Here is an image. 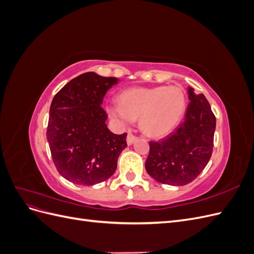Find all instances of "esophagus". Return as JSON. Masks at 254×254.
Returning a JSON list of instances; mask_svg holds the SVG:
<instances>
[{
	"label": "esophagus",
	"instance_id": "34e87169",
	"mask_svg": "<svg viewBox=\"0 0 254 254\" xmlns=\"http://www.w3.org/2000/svg\"><path fill=\"white\" fill-rule=\"evenodd\" d=\"M135 141H136V136H135V135H133V134H131V133H129V134L127 135V144H128V145H132Z\"/></svg>",
	"mask_w": 254,
	"mask_h": 254
}]
</instances>
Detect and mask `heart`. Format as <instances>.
I'll use <instances>...</instances> for the list:
<instances>
[{"label": "heart", "instance_id": "heart-1", "mask_svg": "<svg viewBox=\"0 0 254 254\" xmlns=\"http://www.w3.org/2000/svg\"><path fill=\"white\" fill-rule=\"evenodd\" d=\"M187 109V97L176 86L134 87L119 95V105L107 106V113L121 126L139 119L142 131L149 137H163L179 125Z\"/></svg>", "mask_w": 254, "mask_h": 254}]
</instances>
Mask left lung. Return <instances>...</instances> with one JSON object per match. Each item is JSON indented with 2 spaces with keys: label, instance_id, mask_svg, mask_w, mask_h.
<instances>
[{
  "label": "left lung",
  "instance_id": "1",
  "mask_svg": "<svg viewBox=\"0 0 254 254\" xmlns=\"http://www.w3.org/2000/svg\"><path fill=\"white\" fill-rule=\"evenodd\" d=\"M190 104L182 124L158 142L149 143L146 172L156 181L182 187L196 179L209 163L216 119L203 94L189 87Z\"/></svg>",
  "mask_w": 254,
  "mask_h": 254
}]
</instances>
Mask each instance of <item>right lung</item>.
Here are the masks:
<instances>
[{
	"instance_id": "right-lung-1",
	"label": "right lung",
	"mask_w": 254,
	"mask_h": 254,
	"mask_svg": "<svg viewBox=\"0 0 254 254\" xmlns=\"http://www.w3.org/2000/svg\"><path fill=\"white\" fill-rule=\"evenodd\" d=\"M119 79L83 73L54 96L47 137L52 158L64 179L94 186L114 174L127 133L114 134L106 125L103 99Z\"/></svg>"
}]
</instances>
